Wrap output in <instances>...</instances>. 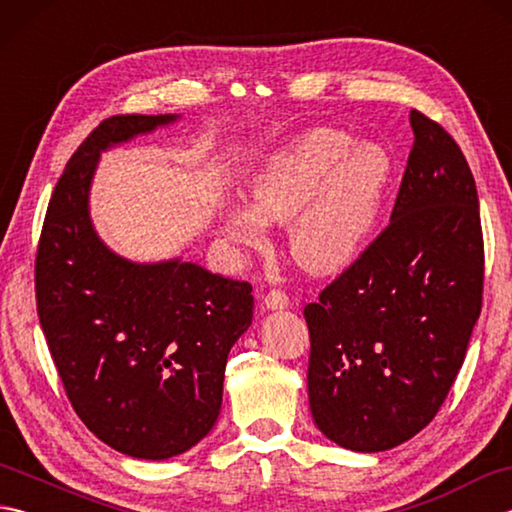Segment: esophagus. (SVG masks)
Wrapping results in <instances>:
<instances>
[{
    "label": "esophagus",
    "mask_w": 512,
    "mask_h": 512,
    "mask_svg": "<svg viewBox=\"0 0 512 512\" xmlns=\"http://www.w3.org/2000/svg\"><path fill=\"white\" fill-rule=\"evenodd\" d=\"M264 308L266 310H286L288 308V297L279 290H270L264 297Z\"/></svg>",
    "instance_id": "esophagus-1"
}]
</instances>
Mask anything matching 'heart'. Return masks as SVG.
<instances>
[{"instance_id":"b5f03b06","label":"heart","mask_w":512,"mask_h":512,"mask_svg":"<svg viewBox=\"0 0 512 512\" xmlns=\"http://www.w3.org/2000/svg\"><path fill=\"white\" fill-rule=\"evenodd\" d=\"M394 182L387 147L343 129L312 127L264 156L248 180V204L231 206L222 231L259 248L266 224H288V255L317 277L339 275L363 255Z\"/></svg>"}]
</instances>
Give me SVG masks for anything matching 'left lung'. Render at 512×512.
Here are the masks:
<instances>
[{
	"label": "left lung",
	"instance_id": "left-lung-1",
	"mask_svg": "<svg viewBox=\"0 0 512 512\" xmlns=\"http://www.w3.org/2000/svg\"><path fill=\"white\" fill-rule=\"evenodd\" d=\"M413 147L391 222L303 310L314 424L343 449L378 453L436 416L482 310L484 242L458 143L411 110Z\"/></svg>",
	"mask_w": 512,
	"mask_h": 512
}]
</instances>
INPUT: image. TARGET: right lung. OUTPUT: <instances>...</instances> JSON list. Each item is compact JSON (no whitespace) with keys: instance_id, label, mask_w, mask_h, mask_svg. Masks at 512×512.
Masks as SVG:
<instances>
[{"instance_id":"1","label":"right lung","mask_w":512,"mask_h":512,"mask_svg":"<svg viewBox=\"0 0 512 512\" xmlns=\"http://www.w3.org/2000/svg\"><path fill=\"white\" fill-rule=\"evenodd\" d=\"M112 116L74 151L39 239L37 312L74 411L107 447L167 460L220 416L231 347L253 323V286L182 262H132L90 217L103 151L178 121Z\"/></svg>"}]
</instances>
